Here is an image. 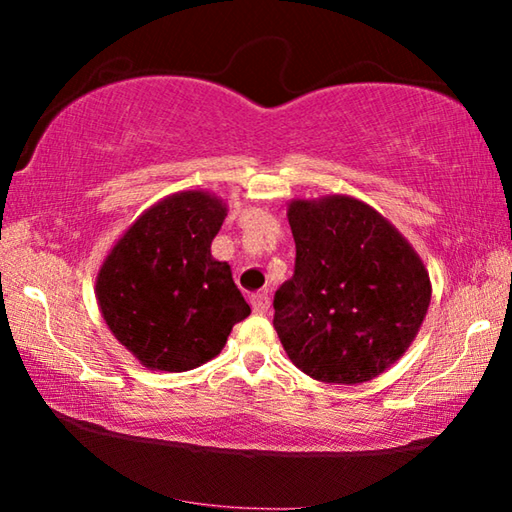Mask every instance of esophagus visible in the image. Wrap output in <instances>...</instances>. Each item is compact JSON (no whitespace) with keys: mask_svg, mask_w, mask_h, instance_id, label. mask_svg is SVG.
<instances>
[{"mask_svg":"<svg viewBox=\"0 0 512 512\" xmlns=\"http://www.w3.org/2000/svg\"><path fill=\"white\" fill-rule=\"evenodd\" d=\"M250 305H253V311H257V314H266L268 307H271V298H268L266 291H259L250 296Z\"/></svg>","mask_w":512,"mask_h":512,"instance_id":"34e87169","label":"esophagus"}]
</instances>
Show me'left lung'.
Here are the masks:
<instances>
[{"label":"left lung","instance_id":"8db88e82","mask_svg":"<svg viewBox=\"0 0 512 512\" xmlns=\"http://www.w3.org/2000/svg\"><path fill=\"white\" fill-rule=\"evenodd\" d=\"M296 271L275 291L273 327L293 366L325 384H363L418 336L429 271L375 207L348 194L293 198Z\"/></svg>","mask_w":512,"mask_h":512}]
</instances>
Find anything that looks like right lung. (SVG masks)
Masks as SVG:
<instances>
[{
	"mask_svg": "<svg viewBox=\"0 0 512 512\" xmlns=\"http://www.w3.org/2000/svg\"><path fill=\"white\" fill-rule=\"evenodd\" d=\"M228 203L205 189L164 196L128 225L99 266V311L112 336L149 370L185 372L223 350L250 314L212 239Z\"/></svg>",
	"mask_w": 512,
	"mask_h": 512,
	"instance_id": "1",
	"label": "right lung"
}]
</instances>
